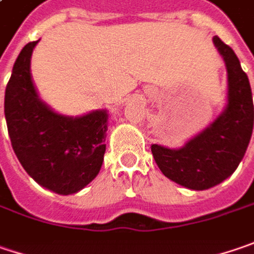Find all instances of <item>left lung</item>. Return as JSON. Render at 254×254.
I'll return each instance as SVG.
<instances>
[{
	"label": "left lung",
	"instance_id": "left-lung-1",
	"mask_svg": "<svg viewBox=\"0 0 254 254\" xmlns=\"http://www.w3.org/2000/svg\"><path fill=\"white\" fill-rule=\"evenodd\" d=\"M227 71V100L217 119L179 148L151 144L161 173L190 190H207L230 177L245 157L253 133L252 88L235 51L214 35Z\"/></svg>",
	"mask_w": 254,
	"mask_h": 254
}]
</instances>
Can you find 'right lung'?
Returning <instances> with one entry per match:
<instances>
[{
	"instance_id": "1",
	"label": "right lung",
	"mask_w": 254,
	"mask_h": 254,
	"mask_svg": "<svg viewBox=\"0 0 254 254\" xmlns=\"http://www.w3.org/2000/svg\"><path fill=\"white\" fill-rule=\"evenodd\" d=\"M38 41L25 45L12 67L4 101L6 127L28 176L47 190L68 196L91 183L103 166L108 111L93 110L72 117L43 101L31 75Z\"/></svg>"
}]
</instances>
